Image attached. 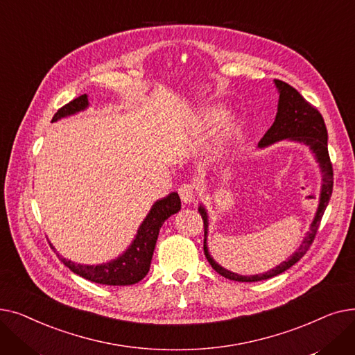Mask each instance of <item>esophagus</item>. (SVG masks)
Segmentation results:
<instances>
[{"mask_svg":"<svg viewBox=\"0 0 355 355\" xmlns=\"http://www.w3.org/2000/svg\"><path fill=\"white\" fill-rule=\"evenodd\" d=\"M178 194H180V198H181L182 202H185V204L194 202L196 198H197V189H196V185L191 184V182H185V184L180 185Z\"/></svg>","mask_w":355,"mask_h":355,"instance_id":"obj_1","label":"esophagus"}]
</instances>
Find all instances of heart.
Instances as JSON below:
<instances>
[{"label": "heart", "instance_id": "1", "mask_svg": "<svg viewBox=\"0 0 355 355\" xmlns=\"http://www.w3.org/2000/svg\"><path fill=\"white\" fill-rule=\"evenodd\" d=\"M217 116L216 115H211V116H209V121H214Z\"/></svg>", "mask_w": 355, "mask_h": 355}]
</instances>
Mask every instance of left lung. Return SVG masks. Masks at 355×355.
Here are the masks:
<instances>
[{
	"label": "left lung",
	"instance_id": "1",
	"mask_svg": "<svg viewBox=\"0 0 355 355\" xmlns=\"http://www.w3.org/2000/svg\"><path fill=\"white\" fill-rule=\"evenodd\" d=\"M273 82L279 92L277 114H276L273 125L268 129L265 137L260 139L259 146L263 148V146H268L273 142L282 141V139H289V141L308 145L311 148V151L315 154V158H316V161H318L321 173H322L320 206H318V210H316L313 221L311 223L309 232H308L306 237L304 239L300 249H297L286 260V262L276 266L275 269H272L266 273L253 275V276H241V275L233 273L225 268H221L218 263H216V260L210 256L209 248H207L209 217H207L206 209L200 206L198 213L201 214L202 221H204V254H206L209 263L217 273L230 279V281H236V282L265 281V279L273 277L276 275H281L282 272H285L291 266H293L297 260H301V257L308 252V249L312 245V241L316 236V232H318L321 218L324 216V211L328 206L331 194H332L334 173H332V164H331L329 154H328V132H327V126H325L322 115L320 114L318 109L312 106L308 101H305V98L295 87H292L291 85H288L282 80H277V79H275Z\"/></svg>",
	"mask_w": 355,
	"mask_h": 355
}]
</instances>
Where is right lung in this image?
<instances>
[{
  "instance_id": "add662e5",
  "label": "right lung",
  "mask_w": 355,
  "mask_h": 355,
  "mask_svg": "<svg viewBox=\"0 0 355 355\" xmlns=\"http://www.w3.org/2000/svg\"><path fill=\"white\" fill-rule=\"evenodd\" d=\"M87 106V95H82L55 112L51 122L78 114V112L86 109ZM180 209L181 200L177 193H171L170 196L155 201L153 209L149 210L148 216L139 226L132 245L119 257L112 260V262L95 266L74 263L60 254H58V257L73 273L87 279L90 282L110 286L134 285L146 276L149 266H151V259L154 254L158 233L161 226L164 225V221L170 216L178 213Z\"/></svg>"
}]
</instances>
